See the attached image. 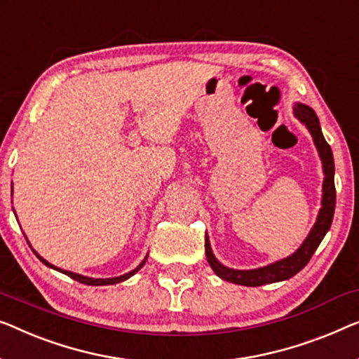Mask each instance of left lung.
Returning a JSON list of instances; mask_svg holds the SVG:
<instances>
[{"label":"left lung","instance_id":"8db88e82","mask_svg":"<svg viewBox=\"0 0 359 359\" xmlns=\"http://www.w3.org/2000/svg\"><path fill=\"white\" fill-rule=\"evenodd\" d=\"M294 115L299 121L306 124V128L309 129L311 134H313L314 144L319 150L322 165H324V188H322V207L318 215V222L313 226V230L306 238V241L301 244V248L292 256L283 259V261H278L275 264H270L267 267L262 269H254V270H235L228 269L222 266L220 262L217 261L214 254H212L209 238L205 236V256L207 261H209L210 267L218 277L226 280V282L236 283V285H244V287H261V285L266 283H275L282 282V280L292 278L303 269L306 264L309 262V259L313 257L316 249L319 248L320 241L324 240L325 233L329 231L332 225V220H334V212H335V183H334V173H335V165H334V155H332L330 145L327 144L324 139V134L320 131L319 118L316 115L313 108L308 105H303V103H296L294 107Z\"/></svg>","mask_w":359,"mask_h":359}]
</instances>
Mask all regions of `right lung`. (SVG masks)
Listing matches in <instances>:
<instances>
[{"label":"right lung","instance_id":"1","mask_svg":"<svg viewBox=\"0 0 359 359\" xmlns=\"http://www.w3.org/2000/svg\"><path fill=\"white\" fill-rule=\"evenodd\" d=\"M35 252V251H34ZM37 254V252H35ZM37 257L40 259L41 262L45 264V266H48V267H51V269H56L58 270V272H63V273H66L67 277H71L72 280H76V282H79V283H84V285H92V287H100V285H115V283H119V282H123V280H126V278H129L131 277V275H134L137 272L139 269H141L144 264H145V257L144 261H142V264L139 267H136L134 270H131V272L129 273H124V275H121V277H115V278H90V277H84V275H79V273H74V272H67V270H61V269H58V267H55V266H51L50 262H46L43 257H40L39 254H37Z\"/></svg>","mask_w":359,"mask_h":359}]
</instances>
